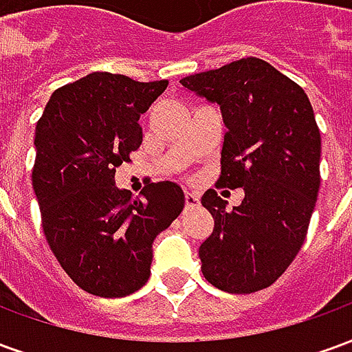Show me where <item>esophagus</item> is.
<instances>
[{"label": "esophagus", "mask_w": 352, "mask_h": 352, "mask_svg": "<svg viewBox=\"0 0 352 352\" xmlns=\"http://www.w3.org/2000/svg\"><path fill=\"white\" fill-rule=\"evenodd\" d=\"M184 204L186 207H199V196L194 192H184Z\"/></svg>", "instance_id": "obj_1"}]
</instances>
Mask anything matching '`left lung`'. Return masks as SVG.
Returning a JSON list of instances; mask_svg holds the SVG:
<instances>
[{
    "mask_svg": "<svg viewBox=\"0 0 352 352\" xmlns=\"http://www.w3.org/2000/svg\"><path fill=\"white\" fill-rule=\"evenodd\" d=\"M219 103L228 131L217 186L243 188L226 211L217 190L201 196L213 234L199 247L201 273L230 294L267 288L292 264L307 236L320 186V131L307 94L260 58L181 79Z\"/></svg>",
    "mask_w": 352,
    "mask_h": 352,
    "instance_id": "left-lung-1",
    "label": "left lung"
}]
</instances>
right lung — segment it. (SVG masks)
<instances>
[{
	"label": "right lung",
	"mask_w": 352,
	"mask_h": 352,
	"mask_svg": "<svg viewBox=\"0 0 352 352\" xmlns=\"http://www.w3.org/2000/svg\"><path fill=\"white\" fill-rule=\"evenodd\" d=\"M168 80L90 73L54 90L35 128L32 184L50 251L73 283L122 298L151 277L153 241L181 214L184 194L151 183L143 199L115 186V171L143 141L139 116Z\"/></svg>",
	"instance_id": "1"
}]
</instances>
